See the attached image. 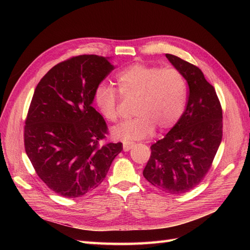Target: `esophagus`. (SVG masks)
<instances>
[{"label":"esophagus","mask_w":250,"mask_h":250,"mask_svg":"<svg viewBox=\"0 0 250 250\" xmlns=\"http://www.w3.org/2000/svg\"><path fill=\"white\" fill-rule=\"evenodd\" d=\"M133 145H134V143L133 142H123V149H124V151H129L132 147H133Z\"/></svg>","instance_id":"esophagus-1"}]
</instances>
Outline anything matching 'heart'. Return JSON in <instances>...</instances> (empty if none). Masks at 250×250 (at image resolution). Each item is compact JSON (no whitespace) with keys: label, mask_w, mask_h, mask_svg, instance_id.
Masks as SVG:
<instances>
[{"label":"heart","mask_w":250,"mask_h":250,"mask_svg":"<svg viewBox=\"0 0 250 250\" xmlns=\"http://www.w3.org/2000/svg\"><path fill=\"white\" fill-rule=\"evenodd\" d=\"M121 96L135 99L137 117L112 129L121 140H143L152 134L155 127L166 130L183 116L187 103V83L178 70L133 63L117 75ZM120 95L112 86L101 83L95 90V103L105 120L118 121Z\"/></svg>","instance_id":"b5f03b06"}]
</instances>
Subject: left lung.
<instances>
[{"label": "left lung", "instance_id": "1", "mask_svg": "<svg viewBox=\"0 0 250 250\" xmlns=\"http://www.w3.org/2000/svg\"><path fill=\"white\" fill-rule=\"evenodd\" d=\"M166 57L188 82V104L172 129L150 147L143 175L158 190L179 195L197 186L210 169L222 140V108L199 67L175 55Z\"/></svg>", "mask_w": 250, "mask_h": 250}]
</instances>
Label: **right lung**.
<instances>
[{
  "instance_id": "obj_1",
  "label": "right lung",
  "mask_w": 250,
  "mask_h": 250,
  "mask_svg": "<svg viewBox=\"0 0 250 250\" xmlns=\"http://www.w3.org/2000/svg\"><path fill=\"white\" fill-rule=\"evenodd\" d=\"M113 69L103 56H75L53 66L34 90L25 150L39 177L63 197L93 191L123 149L122 143L100 145L107 125L92 106L97 86Z\"/></svg>"
}]
</instances>
